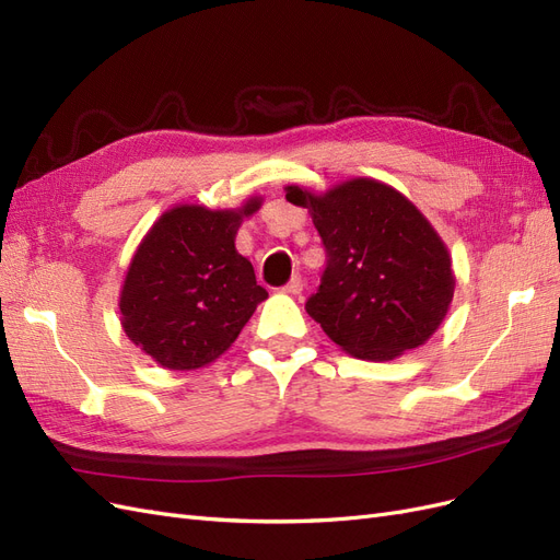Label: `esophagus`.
Returning a JSON list of instances; mask_svg holds the SVG:
<instances>
[{
	"instance_id": "obj_1",
	"label": "esophagus",
	"mask_w": 560,
	"mask_h": 560,
	"mask_svg": "<svg viewBox=\"0 0 560 560\" xmlns=\"http://www.w3.org/2000/svg\"><path fill=\"white\" fill-rule=\"evenodd\" d=\"M282 292H284V294H301V292H303V280H301V276H294L290 282H287V284L282 287Z\"/></svg>"
}]
</instances>
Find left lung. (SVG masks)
Masks as SVG:
<instances>
[{
    "label": "left lung",
    "mask_w": 560,
    "mask_h": 560,
    "mask_svg": "<svg viewBox=\"0 0 560 560\" xmlns=\"http://www.w3.org/2000/svg\"><path fill=\"white\" fill-rule=\"evenodd\" d=\"M308 208L327 249L308 315L352 358L387 362L422 346L442 325L455 276L446 243L413 202L371 177L313 194L284 186Z\"/></svg>",
    "instance_id": "obj_1"
}]
</instances>
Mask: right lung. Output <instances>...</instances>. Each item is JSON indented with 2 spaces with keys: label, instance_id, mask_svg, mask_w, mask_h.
I'll return each instance as SVG.
<instances>
[{
  "label": "right lung",
  "instance_id": "add662e5",
  "mask_svg": "<svg viewBox=\"0 0 560 560\" xmlns=\"http://www.w3.org/2000/svg\"><path fill=\"white\" fill-rule=\"evenodd\" d=\"M261 202L252 196L233 210L175 206L135 249L118 296L121 327L163 369L212 364L268 296L235 249L243 219Z\"/></svg>",
  "mask_w": 560,
  "mask_h": 560
}]
</instances>
